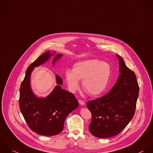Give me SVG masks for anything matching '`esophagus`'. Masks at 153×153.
I'll return each mask as SVG.
<instances>
[{
    "instance_id": "esophagus-1",
    "label": "esophagus",
    "mask_w": 153,
    "mask_h": 153,
    "mask_svg": "<svg viewBox=\"0 0 153 153\" xmlns=\"http://www.w3.org/2000/svg\"><path fill=\"white\" fill-rule=\"evenodd\" d=\"M79 104H80L81 105H85V102H84L83 101H82V100H79Z\"/></svg>"
}]
</instances>
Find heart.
<instances>
[{"mask_svg":"<svg viewBox=\"0 0 153 153\" xmlns=\"http://www.w3.org/2000/svg\"><path fill=\"white\" fill-rule=\"evenodd\" d=\"M111 74L110 65L98 59H89L76 63L73 70L65 72V79L70 91L74 92L82 80L83 88L91 95H98L106 88Z\"/></svg>","mask_w":153,"mask_h":153,"instance_id":"1","label":"heart"}]
</instances>
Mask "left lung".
Masks as SVG:
<instances>
[{
	"label": "left lung",
	"instance_id": "1",
	"mask_svg": "<svg viewBox=\"0 0 153 153\" xmlns=\"http://www.w3.org/2000/svg\"><path fill=\"white\" fill-rule=\"evenodd\" d=\"M119 75L108 94L89 101L86 105L92 113L89 130L95 137L106 138L119 134L131 122L136 108L139 86L135 73L119 55Z\"/></svg>",
	"mask_w": 153,
	"mask_h": 153
}]
</instances>
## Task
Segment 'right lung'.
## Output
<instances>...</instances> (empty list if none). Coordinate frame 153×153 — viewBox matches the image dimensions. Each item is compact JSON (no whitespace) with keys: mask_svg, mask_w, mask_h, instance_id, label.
<instances>
[{"mask_svg":"<svg viewBox=\"0 0 153 153\" xmlns=\"http://www.w3.org/2000/svg\"><path fill=\"white\" fill-rule=\"evenodd\" d=\"M52 65L60 60L62 54L46 51L27 68L19 89V105L21 112L29 128L35 133L43 136H53L64 128L66 117L79 106L74 95L62 89V79L56 74V85L46 97H39L33 91L30 84L31 74L35 67L48 62L52 56Z\"/></svg>","mask_w":153,"mask_h":153,"instance_id":"right-lung-1","label":"right lung"}]
</instances>
